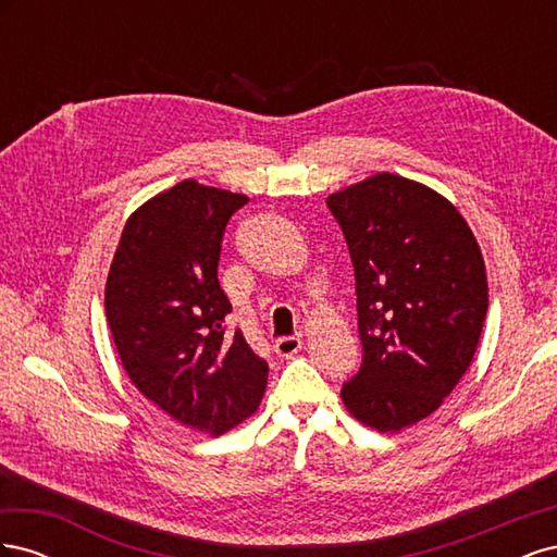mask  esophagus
Masks as SVG:
<instances>
[{
  "label": "esophagus",
  "instance_id": "34e87169",
  "mask_svg": "<svg viewBox=\"0 0 557 557\" xmlns=\"http://www.w3.org/2000/svg\"><path fill=\"white\" fill-rule=\"evenodd\" d=\"M305 342H301V336H281L274 344V352L278 358H293L297 350H301Z\"/></svg>",
  "mask_w": 557,
  "mask_h": 557
}]
</instances>
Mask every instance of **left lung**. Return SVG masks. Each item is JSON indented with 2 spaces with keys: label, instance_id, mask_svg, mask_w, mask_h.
<instances>
[{
  "label": "left lung",
  "instance_id": "left-lung-1",
  "mask_svg": "<svg viewBox=\"0 0 557 557\" xmlns=\"http://www.w3.org/2000/svg\"><path fill=\"white\" fill-rule=\"evenodd\" d=\"M356 269L360 372L342 387L358 423L399 432L442 407L481 339L487 276L474 232L450 201L397 174L332 193Z\"/></svg>",
  "mask_w": 557,
  "mask_h": 557
}]
</instances>
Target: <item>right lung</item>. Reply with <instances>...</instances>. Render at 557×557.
<instances>
[{
    "mask_svg": "<svg viewBox=\"0 0 557 557\" xmlns=\"http://www.w3.org/2000/svg\"><path fill=\"white\" fill-rule=\"evenodd\" d=\"M248 201L195 178L134 211L107 276L104 309L134 387L181 425L221 436L258 411L269 367L242 330L218 283L221 242Z\"/></svg>",
    "mask_w": 557,
    "mask_h": 557,
    "instance_id": "1",
    "label": "right lung"
}]
</instances>
